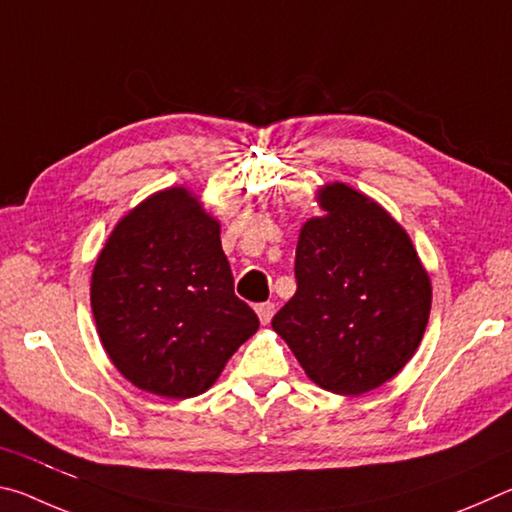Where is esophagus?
<instances>
[{
    "label": "esophagus",
    "instance_id": "obj_1",
    "mask_svg": "<svg viewBox=\"0 0 512 512\" xmlns=\"http://www.w3.org/2000/svg\"><path fill=\"white\" fill-rule=\"evenodd\" d=\"M255 311L259 316V323L268 325V323H271L273 314H275V305H273V302H262V305H255Z\"/></svg>",
    "mask_w": 512,
    "mask_h": 512
}]
</instances>
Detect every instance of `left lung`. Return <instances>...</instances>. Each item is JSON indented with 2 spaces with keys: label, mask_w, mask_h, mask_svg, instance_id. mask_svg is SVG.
I'll use <instances>...</instances> for the list:
<instances>
[{
  "label": "left lung",
  "mask_w": 512,
  "mask_h": 512,
  "mask_svg": "<svg viewBox=\"0 0 512 512\" xmlns=\"http://www.w3.org/2000/svg\"><path fill=\"white\" fill-rule=\"evenodd\" d=\"M318 203L325 216L300 230L298 289L271 325L314 384L361 395L418 350L431 282L406 230L372 198L332 183Z\"/></svg>",
  "instance_id": "1"
}]
</instances>
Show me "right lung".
<instances>
[{"instance_id":"obj_1","label":"right lung","mask_w":512,"mask_h":512,"mask_svg":"<svg viewBox=\"0 0 512 512\" xmlns=\"http://www.w3.org/2000/svg\"><path fill=\"white\" fill-rule=\"evenodd\" d=\"M221 225L185 187L146 198L121 219L92 273V314L110 361L146 393H205L257 332L235 296Z\"/></svg>"}]
</instances>
